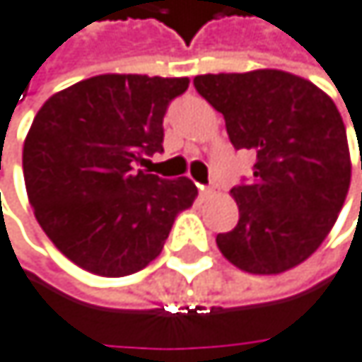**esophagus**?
<instances>
[{
    "label": "esophagus",
    "instance_id": "34e87169",
    "mask_svg": "<svg viewBox=\"0 0 362 362\" xmlns=\"http://www.w3.org/2000/svg\"><path fill=\"white\" fill-rule=\"evenodd\" d=\"M199 195H202V199H210V197L216 195V191H214L212 187H202V189H199Z\"/></svg>",
    "mask_w": 362,
    "mask_h": 362
}]
</instances>
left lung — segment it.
I'll use <instances>...</instances> for the list:
<instances>
[{
    "label": "left lung",
    "mask_w": 362,
    "mask_h": 362,
    "mask_svg": "<svg viewBox=\"0 0 362 362\" xmlns=\"http://www.w3.org/2000/svg\"><path fill=\"white\" fill-rule=\"evenodd\" d=\"M193 83L223 113L231 146L257 156L249 182L231 189L240 218L216 236L221 253L251 274L298 266L324 243L350 189L339 109L317 86L283 70L199 74Z\"/></svg>",
    "instance_id": "obj_1"
}]
</instances>
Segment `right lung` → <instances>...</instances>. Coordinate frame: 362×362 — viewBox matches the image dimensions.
Instances as JSON below:
<instances>
[{"mask_svg": "<svg viewBox=\"0 0 362 362\" xmlns=\"http://www.w3.org/2000/svg\"><path fill=\"white\" fill-rule=\"evenodd\" d=\"M187 76L98 74L53 94L23 146L34 214L76 266L126 276L163 251L177 212L197 195L189 177L137 169L163 152V117L185 94Z\"/></svg>", "mask_w": 362, "mask_h": 362, "instance_id": "add662e5", "label": "right lung"}]
</instances>
